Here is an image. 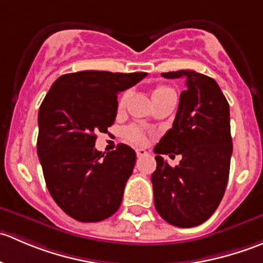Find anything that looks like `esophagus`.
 <instances>
[{"label": "esophagus", "instance_id": "obj_1", "mask_svg": "<svg viewBox=\"0 0 263 263\" xmlns=\"http://www.w3.org/2000/svg\"><path fill=\"white\" fill-rule=\"evenodd\" d=\"M136 155H137V158H142V156H146L147 155V151L144 150V148H137V150H136Z\"/></svg>", "mask_w": 263, "mask_h": 263}]
</instances>
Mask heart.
<instances>
[{
	"label": "heart",
	"mask_w": 263,
	"mask_h": 263,
	"mask_svg": "<svg viewBox=\"0 0 263 263\" xmlns=\"http://www.w3.org/2000/svg\"><path fill=\"white\" fill-rule=\"evenodd\" d=\"M169 92H174L171 87H166V86L155 87V89L153 90V100L156 99V98H159V97H163V95H165V94H169ZM128 97H129L128 91H126L122 94L121 99H119V108H122L126 105ZM124 136H126L129 141L135 142V144H144L145 140H146L144 132H142L140 128H137V127H129V128H127L126 131H124Z\"/></svg>",
	"instance_id": "1"
}]
</instances>
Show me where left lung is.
<instances>
[{
	"instance_id": "1",
	"label": "left lung",
	"mask_w": 263,
	"mask_h": 263,
	"mask_svg": "<svg viewBox=\"0 0 263 263\" xmlns=\"http://www.w3.org/2000/svg\"><path fill=\"white\" fill-rule=\"evenodd\" d=\"M165 79H184L173 127L154 151L156 171L151 176L154 203L159 215L174 227L192 228L215 213L227 188L230 158V112L217 82L192 70L164 72ZM161 153L182 155L171 167Z\"/></svg>"
}]
</instances>
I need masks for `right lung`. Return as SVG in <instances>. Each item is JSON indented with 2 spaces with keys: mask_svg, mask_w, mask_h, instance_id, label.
Instances as JSON below:
<instances>
[{
  "mask_svg": "<svg viewBox=\"0 0 263 263\" xmlns=\"http://www.w3.org/2000/svg\"><path fill=\"white\" fill-rule=\"evenodd\" d=\"M146 72L80 71L53 82L38 113L36 151L50 196L68 216L102 221L119 209L136 153L119 144L102 154L98 132L115 123L119 91L141 81Z\"/></svg>",
  "mask_w": 263,
  "mask_h": 263,
  "instance_id": "obj_1",
  "label": "right lung"
}]
</instances>
